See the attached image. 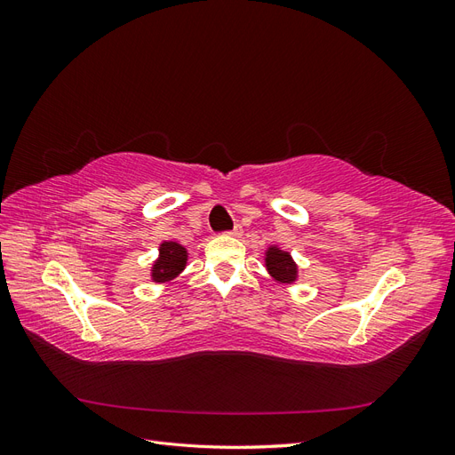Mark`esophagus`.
<instances>
[{
    "instance_id": "obj_1",
    "label": "esophagus",
    "mask_w": 455,
    "mask_h": 455,
    "mask_svg": "<svg viewBox=\"0 0 455 455\" xmlns=\"http://www.w3.org/2000/svg\"><path fill=\"white\" fill-rule=\"evenodd\" d=\"M228 235H233V237H241V235H243V228L237 224L235 228H233V229H229V231H228Z\"/></svg>"
}]
</instances>
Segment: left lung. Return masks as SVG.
<instances>
[{
  "label": "left lung",
  "mask_w": 455,
  "mask_h": 455,
  "mask_svg": "<svg viewBox=\"0 0 455 455\" xmlns=\"http://www.w3.org/2000/svg\"><path fill=\"white\" fill-rule=\"evenodd\" d=\"M266 261H267V269L275 279L284 281V283L294 281L296 266L292 258L288 256V252H283L279 249H269Z\"/></svg>",
  "instance_id": "left-lung-1"
}]
</instances>
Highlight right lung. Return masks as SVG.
<instances>
[{"instance_id": "obj_1", "label": "right lung", "mask_w": 455, "mask_h": 455, "mask_svg": "<svg viewBox=\"0 0 455 455\" xmlns=\"http://www.w3.org/2000/svg\"><path fill=\"white\" fill-rule=\"evenodd\" d=\"M161 256L154 266V279L157 283L169 281L174 275L180 273L186 266V251L184 246L178 243H163L161 244Z\"/></svg>"}]
</instances>
